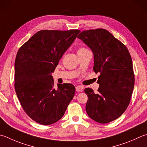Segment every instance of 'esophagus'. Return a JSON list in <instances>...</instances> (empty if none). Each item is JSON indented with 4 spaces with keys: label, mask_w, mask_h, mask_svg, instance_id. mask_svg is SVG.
<instances>
[{
    "label": "esophagus",
    "mask_w": 147,
    "mask_h": 147,
    "mask_svg": "<svg viewBox=\"0 0 147 147\" xmlns=\"http://www.w3.org/2000/svg\"><path fill=\"white\" fill-rule=\"evenodd\" d=\"M76 91H78V92H80V91H82L83 89H84V87L82 86H77L76 88Z\"/></svg>",
    "instance_id": "1"
}]
</instances>
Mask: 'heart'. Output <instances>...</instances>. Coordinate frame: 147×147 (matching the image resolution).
Wrapping results in <instances>:
<instances>
[{"instance_id": "b5f03b06", "label": "heart", "mask_w": 147, "mask_h": 147, "mask_svg": "<svg viewBox=\"0 0 147 147\" xmlns=\"http://www.w3.org/2000/svg\"><path fill=\"white\" fill-rule=\"evenodd\" d=\"M87 50H88V49H85V48H83V47L79 48L78 50H77V54H79V53H81V52H84V51H87Z\"/></svg>"}]
</instances>
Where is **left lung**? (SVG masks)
<instances>
[{
    "instance_id": "8db88e82",
    "label": "left lung",
    "mask_w": 147,
    "mask_h": 147,
    "mask_svg": "<svg viewBox=\"0 0 147 147\" xmlns=\"http://www.w3.org/2000/svg\"><path fill=\"white\" fill-rule=\"evenodd\" d=\"M77 38L92 51L93 70L100 74L98 93L84 90L87 114L96 122H111L125 112L131 101L134 86L131 56L126 46L104 29L84 30Z\"/></svg>"
}]
</instances>
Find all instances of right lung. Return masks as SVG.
I'll return each instance as SVG.
<instances>
[{"instance_id": "obj_1", "label": "right lung", "mask_w": 147, "mask_h": 147, "mask_svg": "<svg viewBox=\"0 0 147 147\" xmlns=\"http://www.w3.org/2000/svg\"><path fill=\"white\" fill-rule=\"evenodd\" d=\"M79 30H41L19 49L15 63V89L24 111L44 125L64 115L76 88L71 84L54 87L53 73Z\"/></svg>"}]
</instances>
